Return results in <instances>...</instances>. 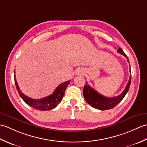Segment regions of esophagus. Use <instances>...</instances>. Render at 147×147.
<instances>
[{"mask_svg":"<svg viewBox=\"0 0 147 147\" xmlns=\"http://www.w3.org/2000/svg\"><path fill=\"white\" fill-rule=\"evenodd\" d=\"M83 73V70L82 69H78L76 71V74H82Z\"/></svg>","mask_w":147,"mask_h":147,"instance_id":"esophagus-1","label":"esophagus"}]
</instances>
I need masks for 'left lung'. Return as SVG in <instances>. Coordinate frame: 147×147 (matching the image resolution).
<instances>
[{"mask_svg":"<svg viewBox=\"0 0 147 147\" xmlns=\"http://www.w3.org/2000/svg\"><path fill=\"white\" fill-rule=\"evenodd\" d=\"M117 52L121 55H124L125 58H127V60L128 62L129 59L127 57L126 55L124 53L123 50L121 48L119 47ZM131 71V70H130ZM131 75L129 77V80L127 84V86L123 92H122L121 94L116 97L113 98H108L104 96L99 94L98 92L95 91L93 88L89 86L88 82H86V84H85L84 88L83 90V95L84 97L85 100L89 105H90L91 107H92L94 109H99L101 110H106L109 109H112L114 108L117 105L119 104L121 101L122 100V99L124 98V96L127 92L129 89L131 85Z\"/></svg>","mask_w":147,"mask_h":147,"instance_id":"1","label":"left lung"}]
</instances>
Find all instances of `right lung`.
<instances>
[{
    "label": "right lung",
    "mask_w": 147,
    "mask_h": 147,
    "mask_svg": "<svg viewBox=\"0 0 147 147\" xmlns=\"http://www.w3.org/2000/svg\"><path fill=\"white\" fill-rule=\"evenodd\" d=\"M14 82L15 84L20 97L23 99V100L31 107L38 110H42V111H46V110H51L55 109L58 105L59 103L62 100L63 97L64 96L65 90L67 87L70 84V80L67 82L59 84L53 92L52 94L48 96L45 97L41 99H32L28 97L27 96L24 94L22 91L20 90L18 82L16 79V76H14Z\"/></svg>",
    "instance_id": "right-lung-1"
}]
</instances>
